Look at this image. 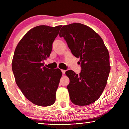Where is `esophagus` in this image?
Returning <instances> with one entry per match:
<instances>
[{
	"instance_id": "esophagus-1",
	"label": "esophagus",
	"mask_w": 129,
	"mask_h": 129,
	"mask_svg": "<svg viewBox=\"0 0 129 129\" xmlns=\"http://www.w3.org/2000/svg\"><path fill=\"white\" fill-rule=\"evenodd\" d=\"M61 72L62 73V74H64L65 73V70H64V69H62L61 70Z\"/></svg>"
}]
</instances>
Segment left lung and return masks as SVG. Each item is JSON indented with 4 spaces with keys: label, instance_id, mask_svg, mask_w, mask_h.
I'll list each match as a JSON object with an SVG mask.
<instances>
[{
    "label": "left lung",
    "instance_id": "left-lung-1",
    "mask_svg": "<svg viewBox=\"0 0 129 129\" xmlns=\"http://www.w3.org/2000/svg\"><path fill=\"white\" fill-rule=\"evenodd\" d=\"M59 36L63 37L75 57L79 58V74L72 70L65 74L70 99L77 105H87L97 100L107 85L111 67L109 55L103 41L87 26L71 24L63 26Z\"/></svg>",
    "mask_w": 129,
    "mask_h": 129
}]
</instances>
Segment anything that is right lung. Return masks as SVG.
<instances>
[{"mask_svg": "<svg viewBox=\"0 0 129 129\" xmlns=\"http://www.w3.org/2000/svg\"><path fill=\"white\" fill-rule=\"evenodd\" d=\"M62 26L41 25L33 28L18 43L12 68L18 87L33 103L47 107L55 102L62 72L44 66Z\"/></svg>", "mask_w": 129, "mask_h": 129, "instance_id": "1", "label": "right lung"}]
</instances>
